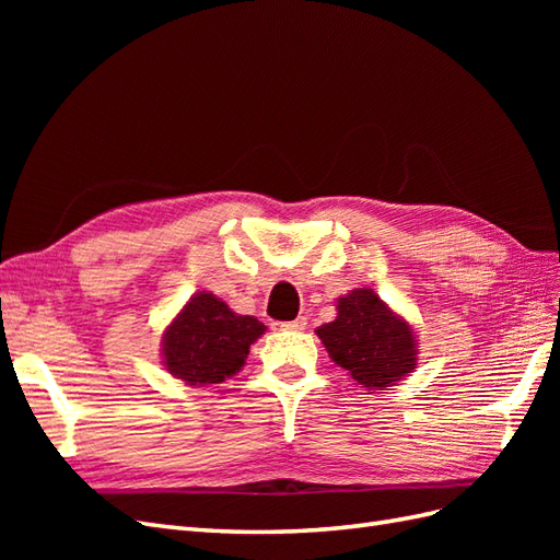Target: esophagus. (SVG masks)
Instances as JSON below:
<instances>
[{
	"mask_svg": "<svg viewBox=\"0 0 560 560\" xmlns=\"http://www.w3.org/2000/svg\"><path fill=\"white\" fill-rule=\"evenodd\" d=\"M306 325H308V319L303 315H299L292 322H273V327L280 331H301V329H306Z\"/></svg>",
	"mask_w": 560,
	"mask_h": 560,
	"instance_id": "1",
	"label": "esophagus"
}]
</instances>
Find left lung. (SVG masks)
I'll use <instances>...</instances> for the list:
<instances>
[{"mask_svg": "<svg viewBox=\"0 0 560 560\" xmlns=\"http://www.w3.org/2000/svg\"><path fill=\"white\" fill-rule=\"evenodd\" d=\"M331 362L366 389H387L416 369L413 327L374 290H352L336 301V319L315 329Z\"/></svg>", "mask_w": 560, "mask_h": 560, "instance_id": "1", "label": "left lung"}]
</instances>
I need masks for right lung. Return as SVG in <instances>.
I'll return each instance as SVG.
<instances>
[{"mask_svg":"<svg viewBox=\"0 0 560 560\" xmlns=\"http://www.w3.org/2000/svg\"><path fill=\"white\" fill-rule=\"evenodd\" d=\"M264 322L233 313L210 292L194 294L163 334V366L186 385L222 383L243 369Z\"/></svg>","mask_w":560,"mask_h":560,"instance_id":"add662e5","label":"right lung"}]
</instances>
